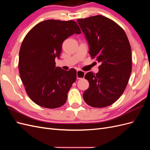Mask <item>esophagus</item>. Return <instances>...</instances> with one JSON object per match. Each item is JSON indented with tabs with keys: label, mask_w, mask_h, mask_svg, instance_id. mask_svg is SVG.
I'll list each match as a JSON object with an SVG mask.
<instances>
[{
	"label": "esophagus",
	"mask_w": 150,
	"mask_h": 150,
	"mask_svg": "<svg viewBox=\"0 0 150 150\" xmlns=\"http://www.w3.org/2000/svg\"><path fill=\"white\" fill-rule=\"evenodd\" d=\"M86 72L82 71H77V78L78 79H83L84 78V76H85Z\"/></svg>",
	"instance_id": "obj_1"
}]
</instances>
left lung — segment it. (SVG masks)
<instances>
[{"label": "left lung", "mask_w": 150, "mask_h": 150, "mask_svg": "<svg viewBox=\"0 0 150 150\" xmlns=\"http://www.w3.org/2000/svg\"><path fill=\"white\" fill-rule=\"evenodd\" d=\"M77 22L88 42L91 57L101 64L98 73L85 75L89 86L83 99L94 108L108 106L120 98L128 83L132 68L128 39L118 24L101 15Z\"/></svg>", "instance_id": "left-lung-1"}]
</instances>
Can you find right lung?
<instances>
[{
  "instance_id": "right-lung-1",
  "label": "right lung",
  "mask_w": 150,
  "mask_h": 150,
  "mask_svg": "<svg viewBox=\"0 0 150 150\" xmlns=\"http://www.w3.org/2000/svg\"><path fill=\"white\" fill-rule=\"evenodd\" d=\"M81 33L74 21L46 20L25 35L19 51V71L27 94L38 105L53 109L66 102L77 72L56 67L55 59L59 57L63 41Z\"/></svg>"
}]
</instances>
